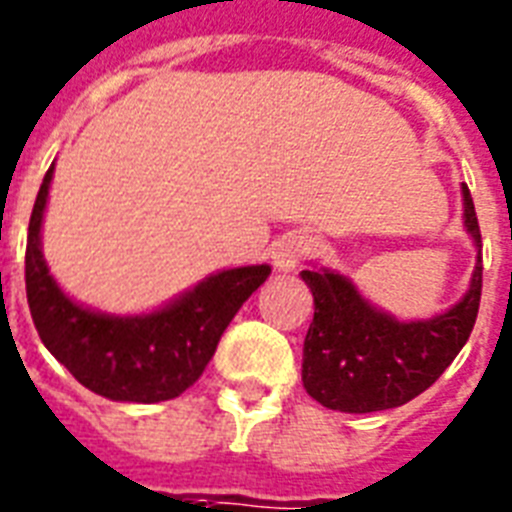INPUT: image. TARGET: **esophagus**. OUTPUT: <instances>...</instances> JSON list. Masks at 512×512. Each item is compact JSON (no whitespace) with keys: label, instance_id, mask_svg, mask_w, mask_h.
<instances>
[{"label":"esophagus","instance_id":"34e87169","mask_svg":"<svg viewBox=\"0 0 512 512\" xmlns=\"http://www.w3.org/2000/svg\"><path fill=\"white\" fill-rule=\"evenodd\" d=\"M310 255V242L305 236L299 234H286L281 236L276 244H273V252H270V260L278 270H294L305 257Z\"/></svg>","mask_w":512,"mask_h":512}]
</instances>
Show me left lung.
<instances>
[{"label":"left lung","mask_w":512,"mask_h":512,"mask_svg":"<svg viewBox=\"0 0 512 512\" xmlns=\"http://www.w3.org/2000/svg\"><path fill=\"white\" fill-rule=\"evenodd\" d=\"M465 226L476 247L481 228L468 186ZM481 257L471 289L458 305L431 321L400 323L371 307L355 286L331 270H302L315 299L305 336L302 384L313 400L342 413L400 407L426 392L458 357L473 331L481 302Z\"/></svg>","instance_id":"left-lung-1"}]
</instances>
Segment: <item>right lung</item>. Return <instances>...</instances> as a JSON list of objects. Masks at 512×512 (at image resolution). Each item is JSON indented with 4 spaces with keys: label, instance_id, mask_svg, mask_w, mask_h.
Returning <instances> with one entry per match:
<instances>
[{
    "label": "right lung",
    "instance_id": "right-lung-1",
    "mask_svg": "<svg viewBox=\"0 0 512 512\" xmlns=\"http://www.w3.org/2000/svg\"><path fill=\"white\" fill-rule=\"evenodd\" d=\"M52 170L54 165L33 202L26 244V297L41 342L76 381L107 400L149 405L184 394L270 268L249 265L215 273L165 310L141 318L83 310L57 289L39 247Z\"/></svg>",
    "mask_w": 512,
    "mask_h": 512
}]
</instances>
